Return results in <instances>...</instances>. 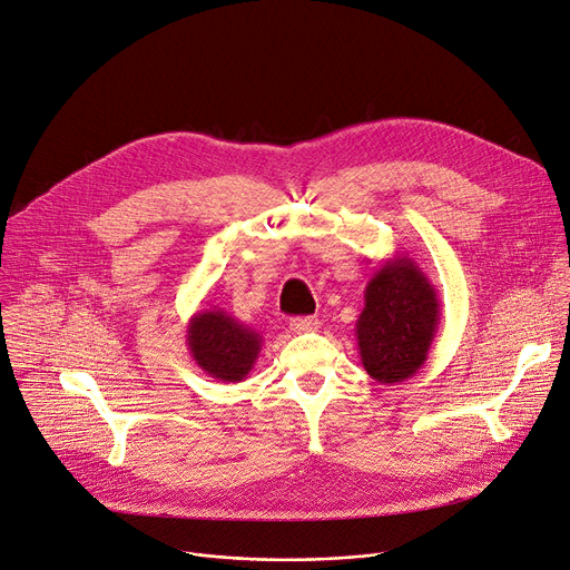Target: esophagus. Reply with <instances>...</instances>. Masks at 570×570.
<instances>
[{"mask_svg":"<svg viewBox=\"0 0 570 570\" xmlns=\"http://www.w3.org/2000/svg\"><path fill=\"white\" fill-rule=\"evenodd\" d=\"M289 328L294 331V333H314L320 328V320L317 317H294L292 322H289Z\"/></svg>","mask_w":570,"mask_h":570,"instance_id":"obj_1","label":"esophagus"}]
</instances>
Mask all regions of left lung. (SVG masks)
<instances>
[{
	"instance_id": "left-lung-1",
	"label": "left lung",
	"mask_w": 570,
	"mask_h": 570,
	"mask_svg": "<svg viewBox=\"0 0 570 570\" xmlns=\"http://www.w3.org/2000/svg\"><path fill=\"white\" fill-rule=\"evenodd\" d=\"M439 328V296L407 250L394 253L364 287L355 322L360 360L375 383L407 381L428 360Z\"/></svg>"
}]
</instances>
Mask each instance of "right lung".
Masks as SVG:
<instances>
[{"label": "right lung", "instance_id": "obj_1", "mask_svg": "<svg viewBox=\"0 0 570 570\" xmlns=\"http://www.w3.org/2000/svg\"><path fill=\"white\" fill-rule=\"evenodd\" d=\"M185 344L197 366L217 383H242L263 351V335L213 307L189 317Z\"/></svg>", "mask_w": 570, "mask_h": 570}]
</instances>
